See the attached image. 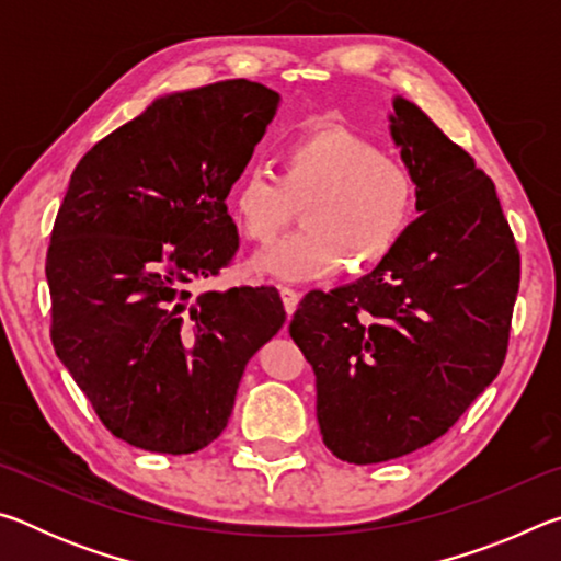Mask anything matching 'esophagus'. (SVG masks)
Listing matches in <instances>:
<instances>
[{"label":"esophagus","mask_w":561,"mask_h":561,"mask_svg":"<svg viewBox=\"0 0 561 561\" xmlns=\"http://www.w3.org/2000/svg\"><path fill=\"white\" fill-rule=\"evenodd\" d=\"M282 291V301H284V309H287V314L291 317L294 311H297V304L301 299V291H297L294 287H279Z\"/></svg>","instance_id":"34e87169"}]
</instances>
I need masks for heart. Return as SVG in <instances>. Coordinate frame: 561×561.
<instances>
[{"label": "heart", "instance_id": "heart-1", "mask_svg": "<svg viewBox=\"0 0 561 561\" xmlns=\"http://www.w3.org/2000/svg\"><path fill=\"white\" fill-rule=\"evenodd\" d=\"M304 230L264 250L254 264L282 279H324L386 260L415 213V183L398 160L348 128H317L279 150L277 178L244 170L230 210L247 240L267 244L301 203Z\"/></svg>", "mask_w": 561, "mask_h": 561}]
</instances>
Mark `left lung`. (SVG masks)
<instances>
[{"label":"left lung","instance_id":"1","mask_svg":"<svg viewBox=\"0 0 561 561\" xmlns=\"http://www.w3.org/2000/svg\"><path fill=\"white\" fill-rule=\"evenodd\" d=\"M393 108L421 217L371 274L309 291L289 324L317 374L321 438L354 465L401 458L458 423L505 364L519 289L495 183L415 103Z\"/></svg>","mask_w":561,"mask_h":561}]
</instances>
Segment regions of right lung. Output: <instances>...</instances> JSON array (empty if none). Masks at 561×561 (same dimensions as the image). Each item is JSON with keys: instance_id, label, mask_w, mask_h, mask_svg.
<instances>
[{"instance_id": "right-lung-1", "label": "right lung", "mask_w": 561, "mask_h": 561, "mask_svg": "<svg viewBox=\"0 0 561 561\" xmlns=\"http://www.w3.org/2000/svg\"><path fill=\"white\" fill-rule=\"evenodd\" d=\"M277 108V93L247 79L173 93L73 170L46 252L51 344L133 448L210 445L247 360L287 321L277 287L187 289L234 260L225 197Z\"/></svg>"}]
</instances>
